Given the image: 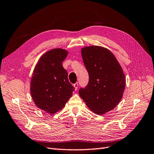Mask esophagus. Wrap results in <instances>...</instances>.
Instances as JSON below:
<instances>
[{
	"label": "esophagus",
	"instance_id": "esophagus-1",
	"mask_svg": "<svg viewBox=\"0 0 154 154\" xmlns=\"http://www.w3.org/2000/svg\"><path fill=\"white\" fill-rule=\"evenodd\" d=\"M78 83L77 82H76L75 83V84H74L73 85V86H74V88H75V90H77V88H78Z\"/></svg>",
	"mask_w": 154,
	"mask_h": 154
}]
</instances>
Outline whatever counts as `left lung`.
I'll list each match as a JSON object with an SVG mask.
<instances>
[{"instance_id": "obj_1", "label": "left lung", "mask_w": 154, "mask_h": 154, "mask_svg": "<svg viewBox=\"0 0 154 154\" xmlns=\"http://www.w3.org/2000/svg\"><path fill=\"white\" fill-rule=\"evenodd\" d=\"M81 54L89 82L79 93L91 111L103 115L119 103L125 89V75L115 55L106 48L86 46Z\"/></svg>"}]
</instances>
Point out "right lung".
<instances>
[{"mask_svg": "<svg viewBox=\"0 0 154 154\" xmlns=\"http://www.w3.org/2000/svg\"><path fill=\"white\" fill-rule=\"evenodd\" d=\"M68 54V51L62 48L48 51L41 57L33 70L31 95L36 106L48 113L62 109L75 90L62 64Z\"/></svg>", "mask_w": 154, "mask_h": 154, "instance_id": "obj_1", "label": "right lung"}]
</instances>
